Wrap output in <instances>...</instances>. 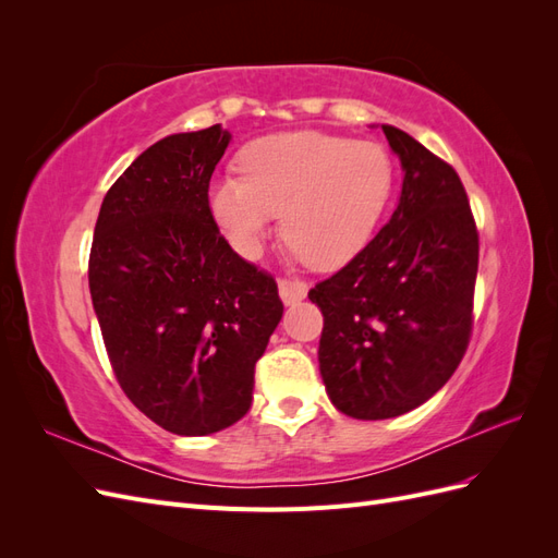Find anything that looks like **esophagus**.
<instances>
[{
    "label": "esophagus",
    "mask_w": 558,
    "mask_h": 558,
    "mask_svg": "<svg viewBox=\"0 0 558 558\" xmlns=\"http://www.w3.org/2000/svg\"><path fill=\"white\" fill-rule=\"evenodd\" d=\"M279 298H281L283 305H295V302L307 298V283L281 279L279 281Z\"/></svg>",
    "instance_id": "esophagus-1"
}]
</instances>
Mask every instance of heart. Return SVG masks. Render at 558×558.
Listing matches in <instances>:
<instances>
[{
  "label": "heart",
  "mask_w": 558,
  "mask_h": 558,
  "mask_svg": "<svg viewBox=\"0 0 558 558\" xmlns=\"http://www.w3.org/2000/svg\"><path fill=\"white\" fill-rule=\"evenodd\" d=\"M242 177L216 179L209 211L238 256L256 260L281 216V238L316 269H335L373 240L396 167L377 142L314 130L265 134L240 154Z\"/></svg>",
  "instance_id": "heart-1"
}]
</instances>
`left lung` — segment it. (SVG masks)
Returning <instances> with one entry per match:
<instances>
[{
  "label": "left lung",
  "instance_id": "8db88e82",
  "mask_svg": "<svg viewBox=\"0 0 558 558\" xmlns=\"http://www.w3.org/2000/svg\"><path fill=\"white\" fill-rule=\"evenodd\" d=\"M381 130L404 172L398 207L356 258L310 291L324 314L326 393L363 421L412 412L449 381L470 340L480 260L453 167L408 132Z\"/></svg>",
  "mask_w": 558,
  "mask_h": 558
}]
</instances>
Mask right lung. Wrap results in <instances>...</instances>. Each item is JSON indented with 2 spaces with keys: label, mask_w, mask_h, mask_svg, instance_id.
Returning <instances> with one entry per match:
<instances>
[{
  "label": "right lung",
  "mask_w": 558,
  "mask_h": 558,
  "mask_svg": "<svg viewBox=\"0 0 558 558\" xmlns=\"http://www.w3.org/2000/svg\"><path fill=\"white\" fill-rule=\"evenodd\" d=\"M232 134H170L105 195L88 283L118 384L134 408L185 437L248 412L253 367L279 326L272 277L218 232L209 179Z\"/></svg>",
  "instance_id": "right-lung-1"
}]
</instances>
